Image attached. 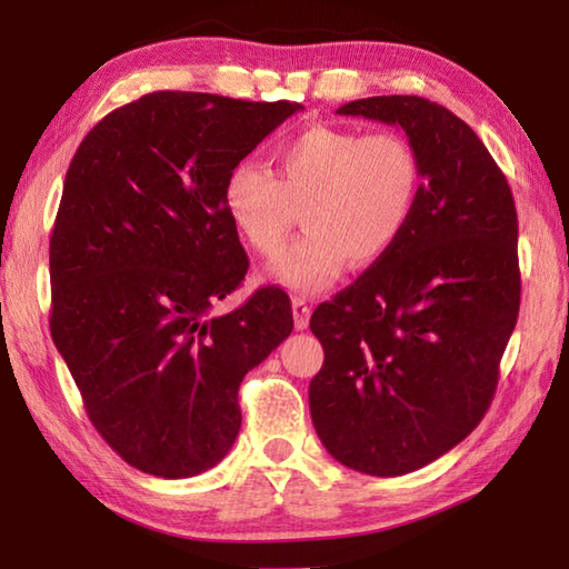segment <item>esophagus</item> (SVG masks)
Segmentation results:
<instances>
[{
  "instance_id": "34e87169",
  "label": "esophagus",
  "mask_w": 569,
  "mask_h": 569,
  "mask_svg": "<svg viewBox=\"0 0 569 569\" xmlns=\"http://www.w3.org/2000/svg\"><path fill=\"white\" fill-rule=\"evenodd\" d=\"M291 306H293V323L298 331L308 329V319H311V306H308V301L303 296H293L291 298Z\"/></svg>"
}]
</instances>
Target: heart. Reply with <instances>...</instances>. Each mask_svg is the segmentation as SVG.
Masks as SVG:
<instances>
[{
  "label": "heart",
  "instance_id": "obj_1",
  "mask_svg": "<svg viewBox=\"0 0 569 569\" xmlns=\"http://www.w3.org/2000/svg\"><path fill=\"white\" fill-rule=\"evenodd\" d=\"M421 188V160L399 132L313 124L276 150V176L238 162L223 182V208L261 256L283 248L301 208L308 230L271 266V276L296 291H319L346 261L371 266L399 243Z\"/></svg>",
  "mask_w": 569,
  "mask_h": 569
}]
</instances>
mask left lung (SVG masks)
Listing matches in <instances>:
<instances>
[{"mask_svg": "<svg viewBox=\"0 0 569 569\" xmlns=\"http://www.w3.org/2000/svg\"><path fill=\"white\" fill-rule=\"evenodd\" d=\"M336 112L399 124L423 188L399 243L313 311L323 366L308 403L333 459L399 477L467 439L495 399L522 293L517 208L485 142L441 104L381 94Z\"/></svg>", "mask_w": 569, "mask_h": 569, "instance_id": "1", "label": "left lung"}]
</instances>
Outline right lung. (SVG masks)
<instances>
[{
  "label": "right lung",
  "instance_id": "right-lung-1",
  "mask_svg": "<svg viewBox=\"0 0 569 569\" xmlns=\"http://www.w3.org/2000/svg\"><path fill=\"white\" fill-rule=\"evenodd\" d=\"M298 102L150 92L84 134L50 238L57 351L100 437L146 475L216 467L240 429L238 389L293 329L286 291L213 306L248 256L223 182Z\"/></svg>",
  "mask_w": 569,
  "mask_h": 569
}]
</instances>
